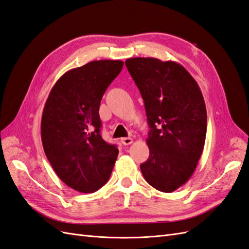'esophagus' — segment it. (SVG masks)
Wrapping results in <instances>:
<instances>
[{
  "instance_id": "34e87169",
  "label": "esophagus",
  "mask_w": 249,
  "mask_h": 249,
  "mask_svg": "<svg viewBox=\"0 0 249 249\" xmlns=\"http://www.w3.org/2000/svg\"><path fill=\"white\" fill-rule=\"evenodd\" d=\"M121 142H122L123 145H129L132 143V139L131 138H123V139H121Z\"/></svg>"
}]
</instances>
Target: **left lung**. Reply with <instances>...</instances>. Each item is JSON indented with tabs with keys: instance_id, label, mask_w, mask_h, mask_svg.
Listing matches in <instances>:
<instances>
[{
	"instance_id": "8db88e82",
	"label": "left lung",
	"mask_w": 249,
	"mask_h": 249,
	"mask_svg": "<svg viewBox=\"0 0 249 249\" xmlns=\"http://www.w3.org/2000/svg\"><path fill=\"white\" fill-rule=\"evenodd\" d=\"M125 65L141 92L150 127L149 158L140 165L143 177L156 189L173 193L193 176L205 144L201 89L179 63L131 58Z\"/></svg>"
}]
</instances>
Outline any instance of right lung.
<instances>
[{
  "label": "right lung",
  "mask_w": 249,
  "mask_h": 249,
  "mask_svg": "<svg viewBox=\"0 0 249 249\" xmlns=\"http://www.w3.org/2000/svg\"><path fill=\"white\" fill-rule=\"evenodd\" d=\"M120 60H100L68 70L56 81L44 106L43 148L67 186L94 193L111 175L119 150L101 137L102 97L123 68Z\"/></svg>",
  "instance_id": "1"
}]
</instances>
